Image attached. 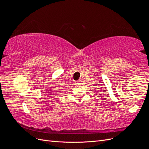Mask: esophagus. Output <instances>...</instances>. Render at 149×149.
I'll return each instance as SVG.
<instances>
[{
  "mask_svg": "<svg viewBox=\"0 0 149 149\" xmlns=\"http://www.w3.org/2000/svg\"><path fill=\"white\" fill-rule=\"evenodd\" d=\"M76 84H80V83H79V81H76Z\"/></svg>",
  "mask_w": 149,
  "mask_h": 149,
  "instance_id": "obj_1",
  "label": "esophagus"
}]
</instances>
